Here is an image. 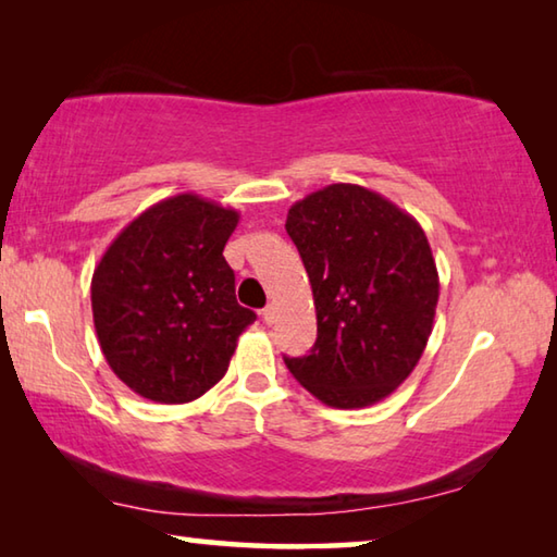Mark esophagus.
<instances>
[{
	"label": "esophagus",
	"mask_w": 557,
	"mask_h": 557,
	"mask_svg": "<svg viewBox=\"0 0 557 557\" xmlns=\"http://www.w3.org/2000/svg\"><path fill=\"white\" fill-rule=\"evenodd\" d=\"M275 319H277L275 305H268L265 309H262V322H265V324H275Z\"/></svg>",
	"instance_id": "obj_1"
}]
</instances>
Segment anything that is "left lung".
Listing matches in <instances>:
<instances>
[{
    "mask_svg": "<svg viewBox=\"0 0 557 557\" xmlns=\"http://www.w3.org/2000/svg\"><path fill=\"white\" fill-rule=\"evenodd\" d=\"M312 282L317 342L289 373L332 408H366L418 366L435 322L437 265L410 213L356 184H332L287 213Z\"/></svg>",
    "mask_w": 557,
    "mask_h": 557,
    "instance_id": "8db88e82",
    "label": "left lung"
}]
</instances>
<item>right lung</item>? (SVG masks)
I'll return each mask as SVG.
<instances>
[{
  "label": "right lung",
  "instance_id": "add662e5",
  "mask_svg": "<svg viewBox=\"0 0 557 557\" xmlns=\"http://www.w3.org/2000/svg\"><path fill=\"white\" fill-rule=\"evenodd\" d=\"M238 211L178 194L122 228L90 282L92 322L112 373L154 403H188L228 371L256 312L235 299L223 248Z\"/></svg>",
  "mask_w": 557,
  "mask_h": 557
}]
</instances>
